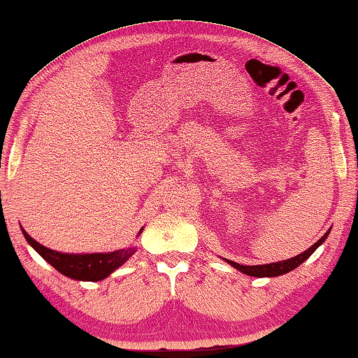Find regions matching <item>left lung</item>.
Wrapping results in <instances>:
<instances>
[{
  "instance_id": "obj_1",
  "label": "left lung",
  "mask_w": 358,
  "mask_h": 358,
  "mask_svg": "<svg viewBox=\"0 0 358 358\" xmlns=\"http://www.w3.org/2000/svg\"><path fill=\"white\" fill-rule=\"evenodd\" d=\"M328 234H330V229H328L323 237H320L319 242H315L314 245L308 250L299 253L298 257H293L290 259H283L279 261V263H271V264H259V266H243L239 263H234V261H229L226 259L231 266H234L236 269H239L241 272L247 275H253V277H277V275H282V274H287V272L293 271L294 268H298L299 264H303L306 259H308L312 253H314L317 248H319L320 243H323V241L327 239Z\"/></svg>"
}]
</instances>
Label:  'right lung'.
Listing matches in <instances>:
<instances>
[{
    "instance_id": "add662e5",
    "label": "right lung",
    "mask_w": 358,
    "mask_h": 358,
    "mask_svg": "<svg viewBox=\"0 0 358 358\" xmlns=\"http://www.w3.org/2000/svg\"><path fill=\"white\" fill-rule=\"evenodd\" d=\"M24 232L27 242L48 261L50 266L62 272V274L70 277L75 280H87V282H99L111 274L113 271L117 269L119 266L127 261L130 255H134L135 248H127V250H116L111 253H90V255H71V253H60L38 243L33 237Z\"/></svg>"
}]
</instances>
